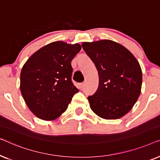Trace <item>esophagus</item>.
I'll return each mask as SVG.
<instances>
[{"mask_svg":"<svg viewBox=\"0 0 160 160\" xmlns=\"http://www.w3.org/2000/svg\"><path fill=\"white\" fill-rule=\"evenodd\" d=\"M78 87H79V88L81 89H82L83 88H84V83H80V84H78Z\"/></svg>","mask_w":160,"mask_h":160,"instance_id":"1","label":"esophagus"}]
</instances>
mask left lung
I'll return each instance as SVG.
<instances>
[{
    "mask_svg": "<svg viewBox=\"0 0 160 160\" xmlns=\"http://www.w3.org/2000/svg\"><path fill=\"white\" fill-rule=\"evenodd\" d=\"M82 47L99 75L97 91L88 97L91 109L103 119H119L131 110L141 94L138 62L129 50L113 41L84 42Z\"/></svg>",
    "mask_w": 160,
    "mask_h": 160,
    "instance_id": "obj_1",
    "label": "left lung"
}]
</instances>
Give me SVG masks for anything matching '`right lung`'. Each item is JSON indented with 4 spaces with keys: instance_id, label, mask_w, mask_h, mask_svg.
<instances>
[{
    "instance_id": "add662e5",
    "label": "right lung",
    "mask_w": 160,
    "mask_h": 160,
    "mask_svg": "<svg viewBox=\"0 0 160 160\" xmlns=\"http://www.w3.org/2000/svg\"><path fill=\"white\" fill-rule=\"evenodd\" d=\"M81 46L55 41L41 48L23 65L22 95L30 110L43 120L64 113L78 89L72 82L71 61Z\"/></svg>"
}]
</instances>
